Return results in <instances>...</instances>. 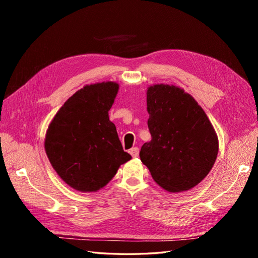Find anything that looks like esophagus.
Here are the masks:
<instances>
[{
    "label": "esophagus",
    "instance_id": "34e87169",
    "mask_svg": "<svg viewBox=\"0 0 258 258\" xmlns=\"http://www.w3.org/2000/svg\"><path fill=\"white\" fill-rule=\"evenodd\" d=\"M129 153H130V155H131L134 158L138 157V156H139V147H132L131 150L129 151Z\"/></svg>",
    "mask_w": 258,
    "mask_h": 258
}]
</instances>
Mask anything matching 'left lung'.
<instances>
[{"label":"left lung","mask_w":258,"mask_h":258,"mask_svg":"<svg viewBox=\"0 0 258 258\" xmlns=\"http://www.w3.org/2000/svg\"><path fill=\"white\" fill-rule=\"evenodd\" d=\"M146 95L152 140L141 147L140 158L163 189L188 190L216 160L215 130L197 101L176 86L153 85Z\"/></svg>","instance_id":"8db88e82"}]
</instances>
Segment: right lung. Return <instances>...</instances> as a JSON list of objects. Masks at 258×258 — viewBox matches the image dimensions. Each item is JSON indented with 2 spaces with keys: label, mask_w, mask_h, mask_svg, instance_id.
Here are the masks:
<instances>
[{
  "label": "right lung",
  "mask_w": 258,
  "mask_h": 258,
  "mask_svg": "<svg viewBox=\"0 0 258 258\" xmlns=\"http://www.w3.org/2000/svg\"><path fill=\"white\" fill-rule=\"evenodd\" d=\"M119 85H86L70 97L49 123L45 151L52 168L72 188L97 191L131 159L108 118Z\"/></svg>",
  "instance_id": "right-lung-1"
}]
</instances>
